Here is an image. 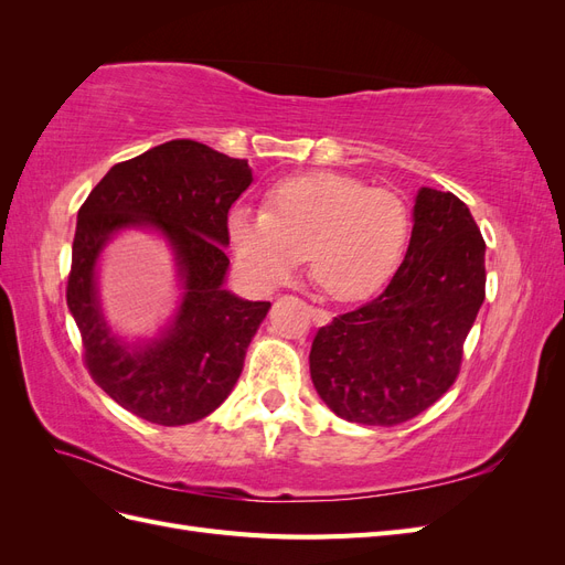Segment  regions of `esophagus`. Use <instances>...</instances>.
Returning <instances> with one entry per match:
<instances>
[{
  "label": "esophagus",
  "instance_id": "34e87169",
  "mask_svg": "<svg viewBox=\"0 0 565 565\" xmlns=\"http://www.w3.org/2000/svg\"><path fill=\"white\" fill-rule=\"evenodd\" d=\"M309 311H311V318L316 324H328L332 320V316L324 309H313V306H309Z\"/></svg>",
  "mask_w": 565,
  "mask_h": 565
}]
</instances>
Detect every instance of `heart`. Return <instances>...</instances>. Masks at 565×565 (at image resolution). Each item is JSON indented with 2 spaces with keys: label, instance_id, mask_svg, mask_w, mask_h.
Masks as SVG:
<instances>
[{
  "label": "heart",
  "instance_id": "obj_1",
  "mask_svg": "<svg viewBox=\"0 0 565 565\" xmlns=\"http://www.w3.org/2000/svg\"><path fill=\"white\" fill-rule=\"evenodd\" d=\"M228 243L243 278L259 292L289 280L309 252L313 280L332 299L372 295L398 268L409 207L391 188L318 172L273 185L268 207H235Z\"/></svg>",
  "mask_w": 565,
  "mask_h": 565
}]
</instances>
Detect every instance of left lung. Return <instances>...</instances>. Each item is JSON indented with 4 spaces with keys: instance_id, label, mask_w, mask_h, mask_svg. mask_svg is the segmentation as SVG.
Instances as JSON below:
<instances>
[{
    "instance_id": "1",
    "label": "left lung",
    "mask_w": 565,
    "mask_h": 565,
    "mask_svg": "<svg viewBox=\"0 0 565 565\" xmlns=\"http://www.w3.org/2000/svg\"><path fill=\"white\" fill-rule=\"evenodd\" d=\"M486 299V243L452 193L419 188L413 235L384 292L318 330L311 380L347 422L396 426L457 380L461 349Z\"/></svg>"
}]
</instances>
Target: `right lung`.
I'll return each instance as SVG.
<instances>
[{
    "instance_id": "1",
    "label": "right lung",
    "mask_w": 565,
    "mask_h": 565,
    "mask_svg": "<svg viewBox=\"0 0 565 565\" xmlns=\"http://www.w3.org/2000/svg\"><path fill=\"white\" fill-rule=\"evenodd\" d=\"M252 183L247 160L177 139L115 164L77 212L71 309L94 382L131 415L162 426L191 424L228 398L252 337L270 303L224 287L228 210ZM158 232L175 254L180 306L150 340L127 342L107 324L97 262L122 230Z\"/></svg>"
}]
</instances>
